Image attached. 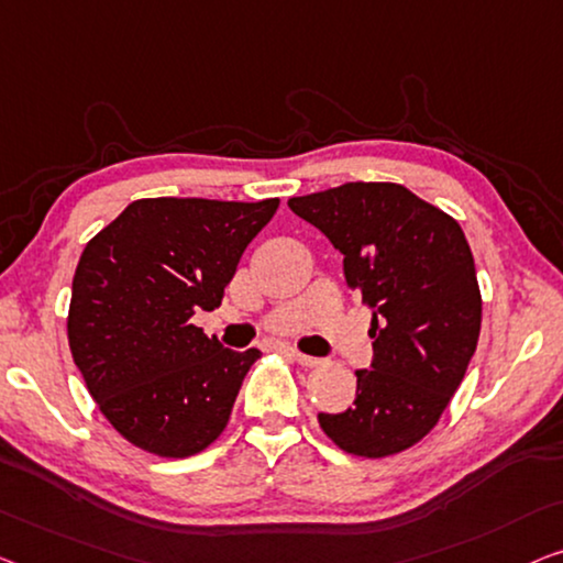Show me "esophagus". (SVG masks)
<instances>
[{"instance_id":"obj_1","label":"esophagus","mask_w":563,"mask_h":563,"mask_svg":"<svg viewBox=\"0 0 563 563\" xmlns=\"http://www.w3.org/2000/svg\"><path fill=\"white\" fill-rule=\"evenodd\" d=\"M290 356L296 358L300 366H318V358L316 356H306V354H300V351H296V349H290Z\"/></svg>"}]
</instances>
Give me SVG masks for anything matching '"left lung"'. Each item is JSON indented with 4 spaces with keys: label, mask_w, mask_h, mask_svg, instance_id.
Here are the masks:
<instances>
[{
    "label": "left lung",
    "mask_w": 563,
    "mask_h": 563,
    "mask_svg": "<svg viewBox=\"0 0 563 563\" xmlns=\"http://www.w3.org/2000/svg\"><path fill=\"white\" fill-rule=\"evenodd\" d=\"M343 255V278L372 306V368L356 399L318 415L341 450L384 457L438 424L481 335V288L460 224L401 184L349 181L288 199Z\"/></svg>",
    "instance_id": "obj_1"
}]
</instances>
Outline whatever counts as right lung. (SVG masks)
Segmentation results:
<instances>
[{
	"label": "right lung",
	"mask_w": 563,
	"mask_h": 563,
	"mask_svg": "<svg viewBox=\"0 0 563 563\" xmlns=\"http://www.w3.org/2000/svg\"><path fill=\"white\" fill-rule=\"evenodd\" d=\"M278 199L131 201L82 250L67 339L90 397L125 440L189 457L220 438L260 351L224 349L189 323L222 303Z\"/></svg>",
	"instance_id": "add662e5"
}]
</instances>
